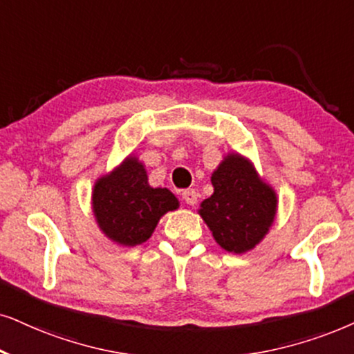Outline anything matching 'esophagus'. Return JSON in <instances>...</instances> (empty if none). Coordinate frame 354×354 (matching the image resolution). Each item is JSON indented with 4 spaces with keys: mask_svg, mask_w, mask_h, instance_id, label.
Listing matches in <instances>:
<instances>
[{
    "mask_svg": "<svg viewBox=\"0 0 354 354\" xmlns=\"http://www.w3.org/2000/svg\"><path fill=\"white\" fill-rule=\"evenodd\" d=\"M181 198H183V201H185L186 204H189V205H194V204H198L199 192H196L194 189H185V191H183Z\"/></svg>",
    "mask_w": 354,
    "mask_h": 354,
    "instance_id": "esophagus-1",
    "label": "esophagus"
}]
</instances>
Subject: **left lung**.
Returning a JSON list of instances; mask_svg holds the SVG:
<instances>
[{
    "mask_svg": "<svg viewBox=\"0 0 354 354\" xmlns=\"http://www.w3.org/2000/svg\"><path fill=\"white\" fill-rule=\"evenodd\" d=\"M212 196L199 216L229 253H247L265 239L277 212V194L243 155L230 151L214 169Z\"/></svg>",
    "mask_w": 354,
    "mask_h": 354,
    "instance_id": "8db88e82",
    "label": "left lung"
}]
</instances>
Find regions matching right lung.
<instances>
[{
	"mask_svg": "<svg viewBox=\"0 0 354 354\" xmlns=\"http://www.w3.org/2000/svg\"><path fill=\"white\" fill-rule=\"evenodd\" d=\"M91 207L107 239L136 247L150 239L165 214L180 207V201L167 187H151L145 165L131 153L113 171L97 178Z\"/></svg>",
	"mask_w": 354,
	"mask_h": 354,
	"instance_id": "1",
	"label": "right lung"
}]
</instances>
